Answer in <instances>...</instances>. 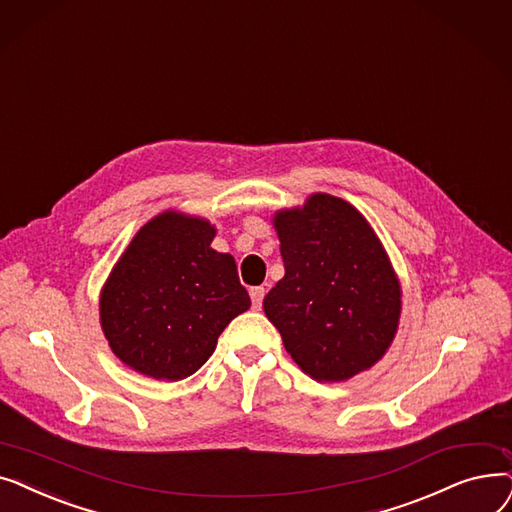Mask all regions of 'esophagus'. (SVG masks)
I'll return each instance as SVG.
<instances>
[{"instance_id":"34e87169","label":"esophagus","mask_w":512,"mask_h":512,"mask_svg":"<svg viewBox=\"0 0 512 512\" xmlns=\"http://www.w3.org/2000/svg\"><path fill=\"white\" fill-rule=\"evenodd\" d=\"M264 294L266 289L262 285H256V287H250V298H252V306L254 308H260L262 306V300H264Z\"/></svg>"}]
</instances>
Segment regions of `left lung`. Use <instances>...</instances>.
<instances>
[{"label": "left lung", "mask_w": 512, "mask_h": 512, "mask_svg": "<svg viewBox=\"0 0 512 512\" xmlns=\"http://www.w3.org/2000/svg\"><path fill=\"white\" fill-rule=\"evenodd\" d=\"M285 277L262 308L298 367L316 381H348L392 346L402 287L381 239L350 202L312 193L277 210Z\"/></svg>", "instance_id": "left-lung-1"}]
</instances>
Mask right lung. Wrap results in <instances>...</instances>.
<instances>
[{"label": "right lung", "mask_w": 512, "mask_h": 512, "mask_svg": "<svg viewBox=\"0 0 512 512\" xmlns=\"http://www.w3.org/2000/svg\"><path fill=\"white\" fill-rule=\"evenodd\" d=\"M216 227L168 208L145 223L100 291V323L114 356L139 375L181 381L212 356L218 335L250 308Z\"/></svg>", "instance_id": "right-lung-1"}]
</instances>
